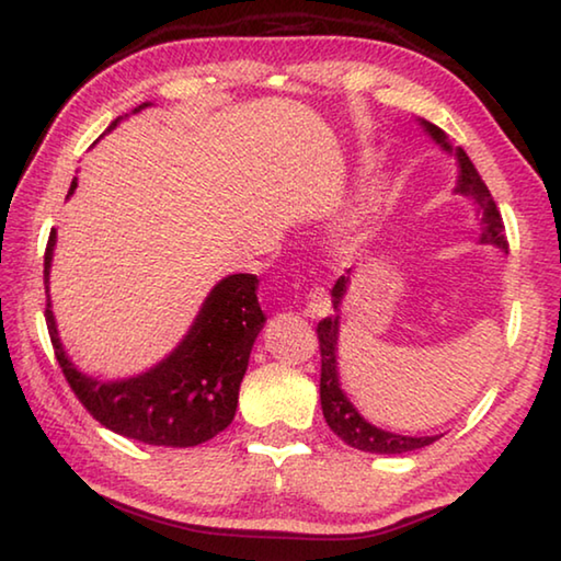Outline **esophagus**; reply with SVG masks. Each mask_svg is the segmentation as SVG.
Masks as SVG:
<instances>
[{
	"label": "esophagus",
	"instance_id": "1",
	"mask_svg": "<svg viewBox=\"0 0 561 561\" xmlns=\"http://www.w3.org/2000/svg\"><path fill=\"white\" fill-rule=\"evenodd\" d=\"M308 318H325L330 313V298L325 288L316 286L313 290L308 293V302H306V310H302Z\"/></svg>",
	"mask_w": 561,
	"mask_h": 561
}]
</instances>
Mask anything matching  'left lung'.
<instances>
[{
    "label": "left lung",
    "mask_w": 561,
    "mask_h": 561,
    "mask_svg": "<svg viewBox=\"0 0 561 561\" xmlns=\"http://www.w3.org/2000/svg\"><path fill=\"white\" fill-rule=\"evenodd\" d=\"M420 126L425 128L439 149L453 153L457 159V169H460V176H457L455 194L474 201L477 216H480V243L494 245L500 251L507 253V238H504V224L497 210V204L490 194V188L484 186L480 173H477L474 163L470 161L460 146H449L447 134L435 124L420 118ZM347 288H351V271L347 275H341L335 280L333 290H330V298H333L335 316H330L318 323V341H320V405H323V417L328 427L343 439L345 445L355 449H363V453L373 455H402L412 453V449L433 445L439 435H427V437H410V435H398L388 433V430H380L367 422L357 408L347 400V394L341 388V375H337V335H341V306L343 298L347 296Z\"/></svg>",
    "instance_id": "left-lung-1"
}]
</instances>
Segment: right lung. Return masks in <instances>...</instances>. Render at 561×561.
Returning a JSON list of instances; mask_svg holds the SVG:
<instances>
[{"instance_id": "right-lung-1", "label": "right lung", "mask_w": 561, "mask_h": 561, "mask_svg": "<svg viewBox=\"0 0 561 561\" xmlns=\"http://www.w3.org/2000/svg\"><path fill=\"white\" fill-rule=\"evenodd\" d=\"M146 106H151L149 101L136 106L134 114ZM118 122L122 118H116L108 131ZM73 191L77 179L71 181L67 198ZM54 248L57 231L51 228L44 253V316L64 378L89 415L116 435L159 447H194L224 433L233 422L248 357L265 323L255 296L259 278L251 273L226 275L210 288L188 333L163 360L131 378L101 380L81 373L61 345L49 298Z\"/></svg>"}]
</instances>
